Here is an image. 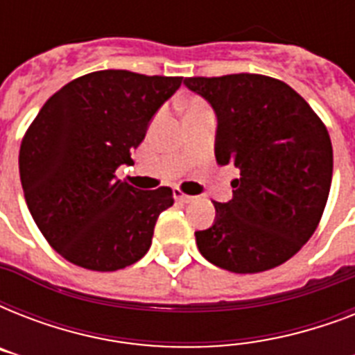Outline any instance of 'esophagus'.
Segmentation results:
<instances>
[{"label":"esophagus","mask_w":355,"mask_h":355,"mask_svg":"<svg viewBox=\"0 0 355 355\" xmlns=\"http://www.w3.org/2000/svg\"><path fill=\"white\" fill-rule=\"evenodd\" d=\"M175 199L180 200V202H184V205H186V202H191L195 197H193V195L184 193V191H180V189H175Z\"/></svg>","instance_id":"34e87169"}]
</instances>
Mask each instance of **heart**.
<instances>
[{
  "mask_svg": "<svg viewBox=\"0 0 355 355\" xmlns=\"http://www.w3.org/2000/svg\"><path fill=\"white\" fill-rule=\"evenodd\" d=\"M199 110H206V105L199 99H191V101L186 103V114L199 112Z\"/></svg>",
  "mask_w": 355,
  "mask_h": 355,
  "instance_id": "b5f03b06",
  "label": "heart"
}]
</instances>
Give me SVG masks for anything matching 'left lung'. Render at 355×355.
I'll use <instances>...</instances> for the list:
<instances>
[{"mask_svg": "<svg viewBox=\"0 0 355 355\" xmlns=\"http://www.w3.org/2000/svg\"><path fill=\"white\" fill-rule=\"evenodd\" d=\"M217 116L216 158L234 166V197L214 202L216 223L195 232L210 263L230 272L278 267L319 227L334 150L322 119L291 86L258 73L188 77Z\"/></svg>", "mask_w": 355, "mask_h": 355, "instance_id": "1", "label": "left lung"}]
</instances>
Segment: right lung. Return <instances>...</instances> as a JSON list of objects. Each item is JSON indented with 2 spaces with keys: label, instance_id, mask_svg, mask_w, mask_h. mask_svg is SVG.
<instances>
[{
  "label": "right lung",
  "instance_id": "right-lung-1",
  "mask_svg": "<svg viewBox=\"0 0 355 355\" xmlns=\"http://www.w3.org/2000/svg\"><path fill=\"white\" fill-rule=\"evenodd\" d=\"M182 77L103 69L53 94L19 147L25 202L42 236L62 258L99 272L147 254L173 189H136L116 177L132 164L156 110Z\"/></svg>",
  "mask_w": 355,
  "mask_h": 355
}]
</instances>
